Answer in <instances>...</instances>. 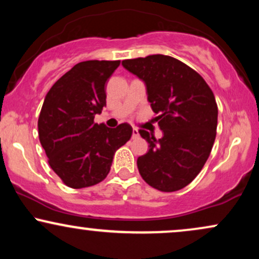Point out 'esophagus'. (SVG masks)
<instances>
[{
  "instance_id": "1",
  "label": "esophagus",
  "mask_w": 259,
  "mask_h": 259,
  "mask_svg": "<svg viewBox=\"0 0 259 259\" xmlns=\"http://www.w3.org/2000/svg\"><path fill=\"white\" fill-rule=\"evenodd\" d=\"M139 130L138 129H133V139H136V138H139Z\"/></svg>"
}]
</instances>
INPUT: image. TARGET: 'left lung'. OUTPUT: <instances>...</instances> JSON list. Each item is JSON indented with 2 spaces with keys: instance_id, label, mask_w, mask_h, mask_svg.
Wrapping results in <instances>:
<instances>
[{
  "instance_id": "8db88e82",
  "label": "left lung",
  "mask_w": 259,
  "mask_h": 259,
  "mask_svg": "<svg viewBox=\"0 0 259 259\" xmlns=\"http://www.w3.org/2000/svg\"><path fill=\"white\" fill-rule=\"evenodd\" d=\"M123 67L146 85L163 138L140 130L150 145L138 158L150 186L173 192L189 185L203 168L217 135L218 107L204 79L179 59L164 55L125 59Z\"/></svg>"
}]
</instances>
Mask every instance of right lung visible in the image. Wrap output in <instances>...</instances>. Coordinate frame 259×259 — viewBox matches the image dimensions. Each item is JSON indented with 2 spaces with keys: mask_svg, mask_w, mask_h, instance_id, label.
Returning <instances> with one entry per match:
<instances>
[{
  "mask_svg": "<svg viewBox=\"0 0 259 259\" xmlns=\"http://www.w3.org/2000/svg\"><path fill=\"white\" fill-rule=\"evenodd\" d=\"M120 61H85L75 64L47 92L38 139L50 167L67 186L96 185L108 175L113 156L133 135L127 123L114 129L95 123L106 106L105 85Z\"/></svg>",
  "mask_w": 259,
  "mask_h": 259,
  "instance_id": "add662e5",
  "label": "right lung"
}]
</instances>
